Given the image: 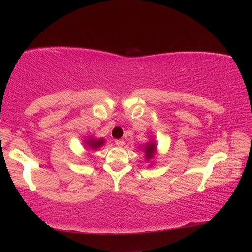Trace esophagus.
<instances>
[{"label": "esophagus", "mask_w": 252, "mask_h": 252, "mask_svg": "<svg viewBox=\"0 0 252 252\" xmlns=\"http://www.w3.org/2000/svg\"><path fill=\"white\" fill-rule=\"evenodd\" d=\"M114 143H116V145H117V146H119V147L123 146V145H124V141L123 140H116V142H114Z\"/></svg>", "instance_id": "1"}]
</instances>
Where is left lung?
Returning a JSON list of instances; mask_svg holds the SVG:
<instances>
[{"mask_svg": "<svg viewBox=\"0 0 252 252\" xmlns=\"http://www.w3.org/2000/svg\"><path fill=\"white\" fill-rule=\"evenodd\" d=\"M150 141H148L146 144L144 145V146L141 148L142 150H143V152H144V156H145V161L146 162H149V161H151L152 158H155V156H156V154H157V148H158V145H157V142L155 141V138L154 136H150V139H149ZM152 162L151 161V163H150V165H152ZM149 165V166H150Z\"/></svg>", "mask_w": 252, "mask_h": 252, "instance_id": "obj_1", "label": "left lung"}]
</instances>
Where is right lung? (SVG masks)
Wrapping results in <instances>:
<instances>
[{
  "label": "right lung",
  "instance_id": "obj_1",
  "mask_svg": "<svg viewBox=\"0 0 252 252\" xmlns=\"http://www.w3.org/2000/svg\"><path fill=\"white\" fill-rule=\"evenodd\" d=\"M83 144L87 148V150H96L103 146L105 144V140L103 138H95L94 135H89L84 139Z\"/></svg>",
  "mask_w": 252,
  "mask_h": 252
}]
</instances>
